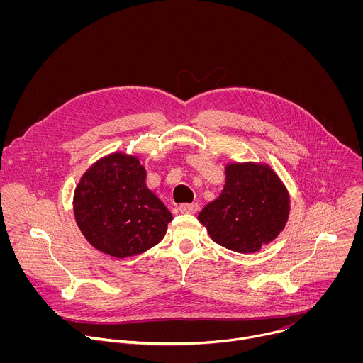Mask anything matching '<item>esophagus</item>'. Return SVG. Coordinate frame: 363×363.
<instances>
[{"label":"esophagus","mask_w":363,"mask_h":363,"mask_svg":"<svg viewBox=\"0 0 363 363\" xmlns=\"http://www.w3.org/2000/svg\"><path fill=\"white\" fill-rule=\"evenodd\" d=\"M198 211L196 203H182L179 205V213L182 214H195Z\"/></svg>","instance_id":"obj_1"}]
</instances>
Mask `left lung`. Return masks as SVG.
I'll use <instances>...</instances> for the list:
<instances>
[{
  "label": "left lung",
  "mask_w": 363,
  "mask_h": 363,
  "mask_svg": "<svg viewBox=\"0 0 363 363\" xmlns=\"http://www.w3.org/2000/svg\"><path fill=\"white\" fill-rule=\"evenodd\" d=\"M289 214V191L270 165L230 162L221 195L203 206L198 221L217 244L250 254L277 238Z\"/></svg>",
  "instance_id": "obj_1"
}]
</instances>
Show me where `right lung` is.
Wrapping results in <instances>:
<instances>
[{
	"label": "right lung",
	"instance_id": "obj_1",
	"mask_svg": "<svg viewBox=\"0 0 363 363\" xmlns=\"http://www.w3.org/2000/svg\"><path fill=\"white\" fill-rule=\"evenodd\" d=\"M76 223L99 251L116 258L142 254L162 241L172 214L146 186L136 155L113 152L82 175L73 195Z\"/></svg>",
	"mask_w": 363,
	"mask_h": 363
}]
</instances>
